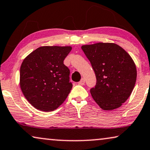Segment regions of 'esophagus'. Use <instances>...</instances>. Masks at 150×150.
Returning a JSON list of instances; mask_svg holds the SVG:
<instances>
[{"label":"esophagus","mask_w":150,"mask_h":150,"mask_svg":"<svg viewBox=\"0 0 150 150\" xmlns=\"http://www.w3.org/2000/svg\"><path fill=\"white\" fill-rule=\"evenodd\" d=\"M78 84H79V85H81V86L84 85V84H85V79H84L83 78H82V79L80 80L79 82H78Z\"/></svg>","instance_id":"esophagus-1"}]
</instances>
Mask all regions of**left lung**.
Segmentation results:
<instances>
[{"label":"left lung","instance_id":"left-lung-1","mask_svg":"<svg viewBox=\"0 0 150 150\" xmlns=\"http://www.w3.org/2000/svg\"><path fill=\"white\" fill-rule=\"evenodd\" d=\"M81 49L96 78L95 87L90 89L92 98L104 110L120 107L135 85L137 69L132 58L115 43H98Z\"/></svg>","mask_w":150,"mask_h":150}]
</instances>
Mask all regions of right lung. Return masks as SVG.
<instances>
[{
    "instance_id": "right-lung-1",
    "label": "right lung",
    "mask_w": 150,
    "mask_h": 150,
    "mask_svg": "<svg viewBox=\"0 0 150 150\" xmlns=\"http://www.w3.org/2000/svg\"><path fill=\"white\" fill-rule=\"evenodd\" d=\"M71 47L43 46L29 54L20 67V87L36 109H56L70 93L73 84L64 60Z\"/></svg>"
}]
</instances>
